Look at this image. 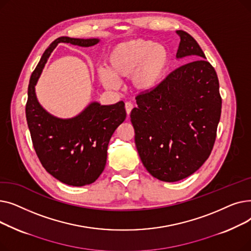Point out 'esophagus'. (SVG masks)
<instances>
[{
    "instance_id": "1",
    "label": "esophagus",
    "mask_w": 251,
    "mask_h": 251,
    "mask_svg": "<svg viewBox=\"0 0 251 251\" xmlns=\"http://www.w3.org/2000/svg\"><path fill=\"white\" fill-rule=\"evenodd\" d=\"M133 108H134V105H133V103L131 102V101H127V102L125 103V109H126L127 115H129V114L131 113V111H132Z\"/></svg>"
}]
</instances>
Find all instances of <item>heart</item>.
<instances>
[{
    "label": "heart",
    "mask_w": 251,
    "mask_h": 251,
    "mask_svg": "<svg viewBox=\"0 0 251 251\" xmlns=\"http://www.w3.org/2000/svg\"><path fill=\"white\" fill-rule=\"evenodd\" d=\"M107 68L100 67L98 75L102 85L116 89L117 78L130 76L135 90L146 92L161 83L170 64V51L163 44L150 39L134 38L114 46L107 55Z\"/></svg>",
    "instance_id": "1"
}]
</instances>
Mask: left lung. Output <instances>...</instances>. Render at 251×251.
<instances>
[{
	"mask_svg": "<svg viewBox=\"0 0 251 251\" xmlns=\"http://www.w3.org/2000/svg\"><path fill=\"white\" fill-rule=\"evenodd\" d=\"M177 59L192 62L171 72L151 91L136 97L131 111L140 160L154 178L182 180L207 160L217 135L222 99L216 70L186 31L177 30Z\"/></svg>",
	"mask_w": 251,
	"mask_h": 251,
	"instance_id": "8db88e82",
	"label": "left lung"
}]
</instances>
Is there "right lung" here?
<instances>
[{"instance_id": "right-lung-1", "label": "right lung", "mask_w": 251, "mask_h": 251, "mask_svg": "<svg viewBox=\"0 0 251 251\" xmlns=\"http://www.w3.org/2000/svg\"><path fill=\"white\" fill-rule=\"evenodd\" d=\"M99 42V38H57L45 50L28 85L25 113L35 152L48 173L71 186L88 185L102 173L109 141L126 118L125 103L121 100L102 105L92 101L77 116L61 119L48 113L38 102L35 85L58 44L87 48Z\"/></svg>"}]
</instances>
